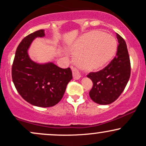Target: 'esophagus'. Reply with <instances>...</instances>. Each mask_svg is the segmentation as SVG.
I'll return each instance as SVG.
<instances>
[{
	"mask_svg": "<svg viewBox=\"0 0 146 146\" xmlns=\"http://www.w3.org/2000/svg\"><path fill=\"white\" fill-rule=\"evenodd\" d=\"M73 79H75V80H79V79L81 78V75H80V71L75 68H73Z\"/></svg>",
	"mask_w": 146,
	"mask_h": 146,
	"instance_id": "1",
	"label": "esophagus"
}]
</instances>
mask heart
Masks as SVG:
<instances>
[{"mask_svg": "<svg viewBox=\"0 0 146 146\" xmlns=\"http://www.w3.org/2000/svg\"><path fill=\"white\" fill-rule=\"evenodd\" d=\"M117 48V41L112 35L93 31L80 37L72 50L77 64L84 71L93 72L104 67L113 59Z\"/></svg>", "mask_w": 146, "mask_h": 146, "instance_id": "heart-1", "label": "heart"}]
</instances>
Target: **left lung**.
Instances as JSON below:
<instances>
[{"label": "left lung", "instance_id": "1", "mask_svg": "<svg viewBox=\"0 0 146 146\" xmlns=\"http://www.w3.org/2000/svg\"><path fill=\"white\" fill-rule=\"evenodd\" d=\"M118 46L116 57L98 72L87 75L93 85L89 92L91 100L98 104L107 105L117 100L124 90L130 76V62L126 43L117 33Z\"/></svg>", "mask_w": 146, "mask_h": 146}]
</instances>
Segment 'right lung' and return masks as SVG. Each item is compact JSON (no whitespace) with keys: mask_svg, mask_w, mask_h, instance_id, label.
I'll list each match as a JSON object with an SVG mask.
<instances>
[{"mask_svg":"<svg viewBox=\"0 0 146 146\" xmlns=\"http://www.w3.org/2000/svg\"><path fill=\"white\" fill-rule=\"evenodd\" d=\"M44 36V30L40 29L21 41L15 54L11 76L16 90L25 101L46 108L62 100L73 75L70 68H60L53 62L37 63L29 58L28 49L33 40Z\"/></svg>","mask_w":146,"mask_h":146,"instance_id":"1","label":"right lung"}]
</instances>
